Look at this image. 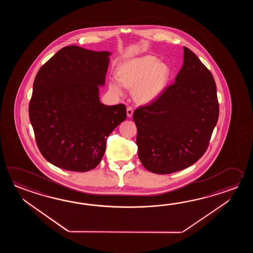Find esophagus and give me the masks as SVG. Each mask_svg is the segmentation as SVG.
<instances>
[{"mask_svg": "<svg viewBox=\"0 0 253 253\" xmlns=\"http://www.w3.org/2000/svg\"><path fill=\"white\" fill-rule=\"evenodd\" d=\"M133 113H134V109L131 107H128L126 108V114H127V117L128 118H132L133 117Z\"/></svg>", "mask_w": 253, "mask_h": 253, "instance_id": "1", "label": "esophagus"}]
</instances>
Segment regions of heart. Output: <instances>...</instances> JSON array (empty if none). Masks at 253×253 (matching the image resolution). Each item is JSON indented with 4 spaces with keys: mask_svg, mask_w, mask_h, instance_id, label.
Masks as SVG:
<instances>
[{
    "mask_svg": "<svg viewBox=\"0 0 253 253\" xmlns=\"http://www.w3.org/2000/svg\"><path fill=\"white\" fill-rule=\"evenodd\" d=\"M119 79L109 80V88L122 95L123 86L134 89L137 101L149 103L161 95L167 86L170 69L156 56L144 55L128 59L118 69Z\"/></svg>",
    "mask_w": 253,
    "mask_h": 253,
    "instance_id": "1",
    "label": "heart"
}]
</instances>
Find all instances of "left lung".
Returning a JSON list of instances; mask_svg holds the SVG:
<instances>
[{"label":"left lung","mask_w":253,"mask_h":253,"mask_svg":"<svg viewBox=\"0 0 253 253\" xmlns=\"http://www.w3.org/2000/svg\"><path fill=\"white\" fill-rule=\"evenodd\" d=\"M139 160L158 174L178 172L204 156L219 118L213 77L183 47V64L174 83L154 102L134 112Z\"/></svg>","instance_id":"1"}]
</instances>
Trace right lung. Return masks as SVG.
<instances>
[{"mask_svg":"<svg viewBox=\"0 0 253 253\" xmlns=\"http://www.w3.org/2000/svg\"><path fill=\"white\" fill-rule=\"evenodd\" d=\"M109 51L71 45L43 65L29 106L39 149L55 167L87 172L99 165L109 134L126 120L123 104L100 102Z\"/></svg>","mask_w":253,"mask_h":253,"instance_id":"add662e5","label":"right lung"}]
</instances>
